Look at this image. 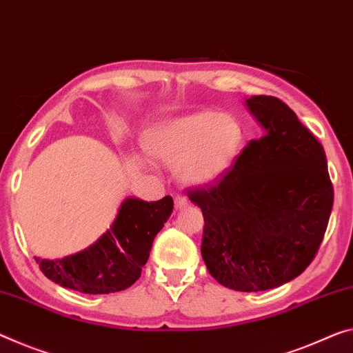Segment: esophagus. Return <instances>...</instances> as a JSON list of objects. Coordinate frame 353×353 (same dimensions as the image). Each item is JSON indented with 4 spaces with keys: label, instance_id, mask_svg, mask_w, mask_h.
<instances>
[{
    "label": "esophagus",
    "instance_id": "1",
    "mask_svg": "<svg viewBox=\"0 0 353 353\" xmlns=\"http://www.w3.org/2000/svg\"><path fill=\"white\" fill-rule=\"evenodd\" d=\"M174 204H176V209H182V207L188 205V198L183 196V194H177L174 198Z\"/></svg>",
    "mask_w": 353,
    "mask_h": 353
}]
</instances>
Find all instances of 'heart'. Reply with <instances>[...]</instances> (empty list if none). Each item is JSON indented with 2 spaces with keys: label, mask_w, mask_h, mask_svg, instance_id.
Instances as JSON below:
<instances>
[{
  "label": "heart",
  "mask_w": 353,
  "mask_h": 353,
  "mask_svg": "<svg viewBox=\"0 0 353 353\" xmlns=\"http://www.w3.org/2000/svg\"><path fill=\"white\" fill-rule=\"evenodd\" d=\"M245 146L240 121L226 113L194 111L157 125L146 148L157 159L176 166L190 185H207L232 170Z\"/></svg>",
  "instance_id": "1"
}]
</instances>
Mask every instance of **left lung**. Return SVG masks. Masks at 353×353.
<instances>
[{
  "instance_id": "left-lung-1",
  "label": "left lung",
  "mask_w": 353,
  "mask_h": 353,
  "mask_svg": "<svg viewBox=\"0 0 353 353\" xmlns=\"http://www.w3.org/2000/svg\"><path fill=\"white\" fill-rule=\"evenodd\" d=\"M264 128L231 171L207 188L188 190L201 207V254L207 270L240 292L273 289L314 259L333 207L322 144L297 114L272 96L245 100Z\"/></svg>"
}]
</instances>
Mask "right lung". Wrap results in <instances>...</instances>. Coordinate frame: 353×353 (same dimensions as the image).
Wrapping results in <instances>:
<instances>
[{"instance_id": "1", "label": "right lung", "mask_w": 353, "mask_h": 353, "mask_svg": "<svg viewBox=\"0 0 353 353\" xmlns=\"http://www.w3.org/2000/svg\"><path fill=\"white\" fill-rule=\"evenodd\" d=\"M171 196L148 203L127 198L113 225L97 242L63 259L36 257L43 275L83 294H111L130 288L141 276L152 242L171 216Z\"/></svg>"}]
</instances>
